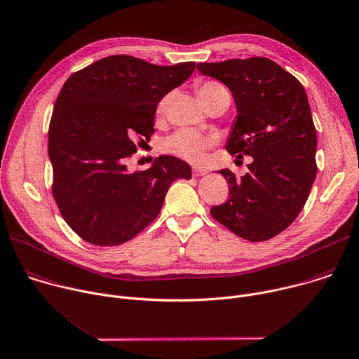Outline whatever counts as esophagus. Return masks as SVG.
Wrapping results in <instances>:
<instances>
[{
    "mask_svg": "<svg viewBox=\"0 0 359 359\" xmlns=\"http://www.w3.org/2000/svg\"><path fill=\"white\" fill-rule=\"evenodd\" d=\"M204 175H207V169L198 168V166H194V168H193V176L198 177V176H204Z\"/></svg>",
    "mask_w": 359,
    "mask_h": 359,
    "instance_id": "1",
    "label": "esophagus"
}]
</instances>
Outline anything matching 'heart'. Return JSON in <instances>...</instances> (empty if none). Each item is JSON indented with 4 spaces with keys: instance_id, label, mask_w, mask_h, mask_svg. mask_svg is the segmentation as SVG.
<instances>
[{
    "instance_id": "heart-1",
    "label": "heart",
    "mask_w": 359,
    "mask_h": 359,
    "mask_svg": "<svg viewBox=\"0 0 359 359\" xmlns=\"http://www.w3.org/2000/svg\"><path fill=\"white\" fill-rule=\"evenodd\" d=\"M219 94H225L229 97L228 90L215 81H205L203 84L198 86V95L203 101V104H208L211 98H214L215 95ZM170 101V95H165L159 100L158 105H156V114L162 115L165 114L168 105ZM214 144V140L211 137L203 135L197 131L189 130V128H183V130H177L176 133H173L172 135H169L168 138L163 140L162 142V151L177 156L180 159L189 161V162H200L204 158L205 151Z\"/></svg>"
}]
</instances>
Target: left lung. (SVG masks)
Instances as JSON below:
<instances>
[{
    "label": "left lung",
    "instance_id": "obj_1",
    "mask_svg": "<svg viewBox=\"0 0 359 359\" xmlns=\"http://www.w3.org/2000/svg\"><path fill=\"white\" fill-rule=\"evenodd\" d=\"M197 69L232 93L236 118L226 151L254 158L241 179L219 170L229 194L210 212L244 240L268 241L296 219L317 175L316 127L304 87L268 57L197 63Z\"/></svg>",
    "mask_w": 359,
    "mask_h": 359
}]
</instances>
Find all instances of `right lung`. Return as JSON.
Returning <instances> with one entry per match:
<instances>
[{
  "mask_svg": "<svg viewBox=\"0 0 359 359\" xmlns=\"http://www.w3.org/2000/svg\"><path fill=\"white\" fill-rule=\"evenodd\" d=\"M194 62L158 66L115 55L73 73L49 126L52 193L69 226L97 247L121 245L161 212L176 179H190L184 161L162 155L147 170L127 159L149 141L159 100L186 81Z\"/></svg>",
  "mask_w": 359,
  "mask_h": 359,
  "instance_id": "add662e5",
  "label": "right lung"
}]
</instances>
